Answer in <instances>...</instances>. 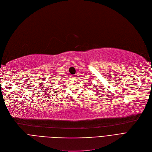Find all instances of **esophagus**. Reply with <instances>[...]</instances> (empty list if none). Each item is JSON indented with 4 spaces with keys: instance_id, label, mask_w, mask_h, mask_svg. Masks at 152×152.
Segmentation results:
<instances>
[{
    "instance_id": "esophagus-1",
    "label": "esophagus",
    "mask_w": 152,
    "mask_h": 152,
    "mask_svg": "<svg viewBox=\"0 0 152 152\" xmlns=\"http://www.w3.org/2000/svg\"><path fill=\"white\" fill-rule=\"evenodd\" d=\"M72 77L73 79H76V75H72Z\"/></svg>"
}]
</instances>
